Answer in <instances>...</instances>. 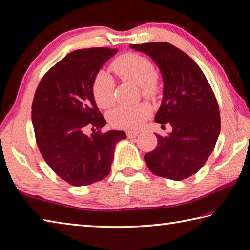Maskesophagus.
<instances>
[{"mask_svg":"<svg viewBox=\"0 0 250 250\" xmlns=\"http://www.w3.org/2000/svg\"><path fill=\"white\" fill-rule=\"evenodd\" d=\"M126 137H128L129 139H132V138H135L138 135V131H132V130H128L126 131Z\"/></svg>","mask_w":250,"mask_h":250,"instance_id":"esophagus-1","label":"esophagus"}]
</instances>
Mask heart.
<instances>
[{
    "label": "heart",
    "instance_id": "obj_1",
    "mask_svg": "<svg viewBox=\"0 0 250 250\" xmlns=\"http://www.w3.org/2000/svg\"><path fill=\"white\" fill-rule=\"evenodd\" d=\"M111 69L125 82L139 84L142 95L154 99L160 94L161 87L155 75V68L150 59L142 55L128 53L113 59ZM116 82L105 70H99L92 83V95L98 107L108 109L116 100ZM151 115V108L145 103L137 104H120L109 113V121L118 129L133 130L140 126Z\"/></svg>",
    "mask_w": 250,
    "mask_h": 250
}]
</instances>
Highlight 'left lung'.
<instances>
[{"label": "left lung", "mask_w": 250, "mask_h": 250, "mask_svg": "<svg viewBox=\"0 0 250 250\" xmlns=\"http://www.w3.org/2000/svg\"><path fill=\"white\" fill-rule=\"evenodd\" d=\"M130 47L149 55L159 66L164 90L154 120L172 126L167 137L156 134L158 146L145 155L146 166L158 176L188 179L206 163L221 132L216 97L196 62L172 44L155 42Z\"/></svg>", "instance_id": "left-lung-1"}]
</instances>
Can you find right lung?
I'll use <instances>...</instances> for the list:
<instances>
[{
    "label": "right lung",
    "mask_w": 250,
    "mask_h": 250,
    "mask_svg": "<svg viewBox=\"0 0 250 250\" xmlns=\"http://www.w3.org/2000/svg\"><path fill=\"white\" fill-rule=\"evenodd\" d=\"M117 52L107 47L74 50L44 75L34 96L32 122L41 154L74 186L104 179L116 143L126 138L124 131L100 132L105 120L92 95L96 74ZM87 127L94 131L90 136Z\"/></svg>",
    "instance_id": "1"
}]
</instances>
